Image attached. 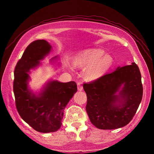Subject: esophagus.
I'll use <instances>...</instances> for the list:
<instances>
[{
    "label": "esophagus",
    "mask_w": 154,
    "mask_h": 154,
    "mask_svg": "<svg viewBox=\"0 0 154 154\" xmlns=\"http://www.w3.org/2000/svg\"><path fill=\"white\" fill-rule=\"evenodd\" d=\"M77 89L79 91H82L83 90V87L80 84H77Z\"/></svg>",
    "instance_id": "obj_1"
}]
</instances>
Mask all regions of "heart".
I'll list each match as a JSON object with an SVG mask.
<instances>
[{
  "mask_svg": "<svg viewBox=\"0 0 154 154\" xmlns=\"http://www.w3.org/2000/svg\"><path fill=\"white\" fill-rule=\"evenodd\" d=\"M100 49H88L78 54L74 60V65L78 67H88L85 72V77L89 80L101 77L110 69L112 59L105 55Z\"/></svg>",
  "mask_w": 154,
  "mask_h": 154,
  "instance_id": "heart-1",
  "label": "heart"
}]
</instances>
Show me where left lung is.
<instances>
[{
    "instance_id": "left-lung-1",
    "label": "left lung",
    "mask_w": 154,
    "mask_h": 154,
    "mask_svg": "<svg viewBox=\"0 0 154 154\" xmlns=\"http://www.w3.org/2000/svg\"><path fill=\"white\" fill-rule=\"evenodd\" d=\"M83 87L87 94L85 109L88 117L94 126L102 130L127 125L142 99L140 72L134 62L84 83Z\"/></svg>"
}]
</instances>
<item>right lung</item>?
Returning a JSON list of instances; mask_svg holds the SVG:
<instances>
[{"label":"right lung","instance_id":"right-lung-1","mask_svg":"<svg viewBox=\"0 0 154 154\" xmlns=\"http://www.w3.org/2000/svg\"><path fill=\"white\" fill-rule=\"evenodd\" d=\"M52 46L45 40L30 44L14 70L13 89L15 106L21 118L37 132H54L61 127L63 110L77 92L74 81L48 82L38 95L29 88L27 72L37 67L51 51ZM56 58V57L52 60Z\"/></svg>","mask_w":154,"mask_h":154}]
</instances>
